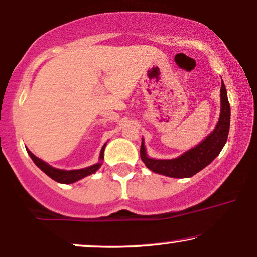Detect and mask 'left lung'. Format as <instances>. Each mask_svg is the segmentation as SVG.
<instances>
[{
    "instance_id": "left-lung-1",
    "label": "left lung",
    "mask_w": 257,
    "mask_h": 257,
    "mask_svg": "<svg viewBox=\"0 0 257 257\" xmlns=\"http://www.w3.org/2000/svg\"><path fill=\"white\" fill-rule=\"evenodd\" d=\"M221 112L217 125L203 139L199 145L193 147L187 152L174 159H153L146 153L144 139L140 147V158L149 170L156 173L166 175L171 178H191L203 170L219 156L227 142L230 125V106L227 97L226 86L222 82L220 91Z\"/></svg>"
}]
</instances>
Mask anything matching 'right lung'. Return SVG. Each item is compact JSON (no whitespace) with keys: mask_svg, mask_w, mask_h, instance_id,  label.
Here are the masks:
<instances>
[{"mask_svg":"<svg viewBox=\"0 0 257 257\" xmlns=\"http://www.w3.org/2000/svg\"><path fill=\"white\" fill-rule=\"evenodd\" d=\"M105 146H106V143L104 144L103 147H101V151L99 154V161H98L97 164L92 165V166L82 168V170H72V171L58 170V168L50 166V165L45 163V161L41 160L40 158H37L36 156H34V154L31 153L28 149H27V152L30 156L31 159H33L35 165H36L38 168H41V170L43 171L44 173L48 175V177H50L52 180L61 182V184H73V182L78 181V180H80V179L87 177V175L93 174L94 172H96L98 168L101 166V164H103V159H104Z\"/></svg>","mask_w":257,"mask_h":257,"instance_id":"1","label":"right lung"}]
</instances>
